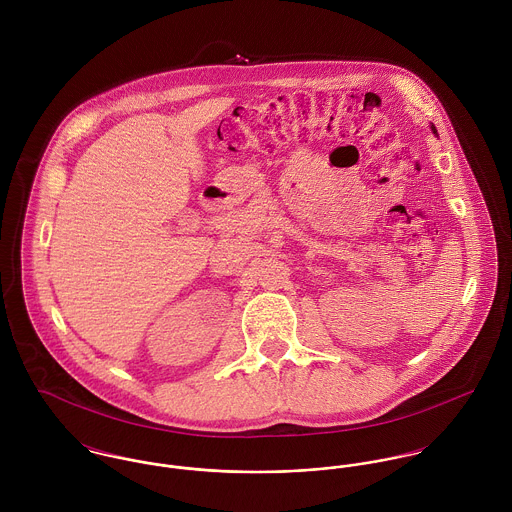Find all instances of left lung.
Here are the masks:
<instances>
[{"label":"left lung","mask_w":512,"mask_h":512,"mask_svg":"<svg viewBox=\"0 0 512 512\" xmlns=\"http://www.w3.org/2000/svg\"><path fill=\"white\" fill-rule=\"evenodd\" d=\"M432 130H434V134H438V130H436V128H434V126H432Z\"/></svg>","instance_id":"1"}]
</instances>
